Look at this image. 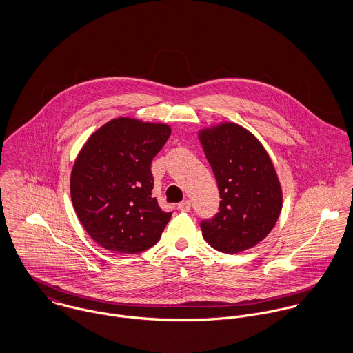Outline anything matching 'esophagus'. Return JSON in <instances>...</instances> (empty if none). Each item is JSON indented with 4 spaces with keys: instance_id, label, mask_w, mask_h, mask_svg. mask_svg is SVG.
I'll list each match as a JSON object with an SVG mask.
<instances>
[{
    "instance_id": "esophagus-1",
    "label": "esophagus",
    "mask_w": 353,
    "mask_h": 353,
    "mask_svg": "<svg viewBox=\"0 0 353 353\" xmlns=\"http://www.w3.org/2000/svg\"><path fill=\"white\" fill-rule=\"evenodd\" d=\"M190 208H192V202L189 200H185V201H182L178 205V209L181 212H190Z\"/></svg>"
}]
</instances>
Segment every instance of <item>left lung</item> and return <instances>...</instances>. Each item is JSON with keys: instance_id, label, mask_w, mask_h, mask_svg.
Here are the masks:
<instances>
[{"instance_id": "1", "label": "left lung", "mask_w": 353, "mask_h": 353, "mask_svg": "<svg viewBox=\"0 0 353 353\" xmlns=\"http://www.w3.org/2000/svg\"><path fill=\"white\" fill-rule=\"evenodd\" d=\"M199 140L221 199L219 213L202 221V236L217 252L249 250L270 234L283 208L273 161L259 140L234 122L203 128Z\"/></svg>"}]
</instances>
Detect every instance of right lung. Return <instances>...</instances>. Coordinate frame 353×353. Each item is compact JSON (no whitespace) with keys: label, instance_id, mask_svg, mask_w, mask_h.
Masks as SVG:
<instances>
[{"label":"right lung","instance_id":"add662e5","mask_svg":"<svg viewBox=\"0 0 353 353\" xmlns=\"http://www.w3.org/2000/svg\"><path fill=\"white\" fill-rule=\"evenodd\" d=\"M171 134L167 123L119 117L99 128L79 152L70 197L88 235L110 252L152 248L171 219L152 197V159Z\"/></svg>","mask_w":353,"mask_h":353}]
</instances>
